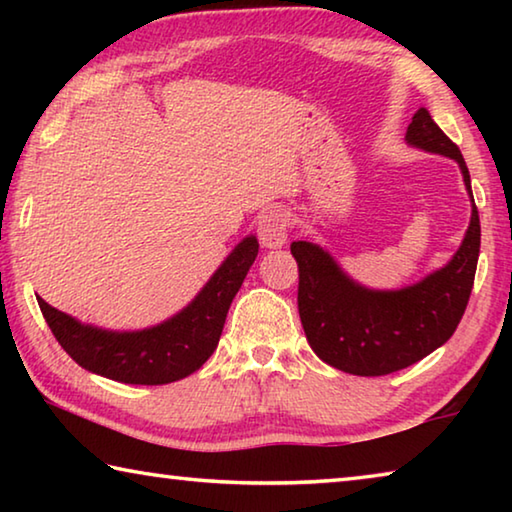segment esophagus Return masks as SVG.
I'll return each instance as SVG.
<instances>
[{"label": "esophagus", "mask_w": 512, "mask_h": 512, "mask_svg": "<svg viewBox=\"0 0 512 512\" xmlns=\"http://www.w3.org/2000/svg\"><path fill=\"white\" fill-rule=\"evenodd\" d=\"M259 241L266 248H280L287 244L289 237V214L284 210H268L262 214L257 225Z\"/></svg>", "instance_id": "esophagus-1"}]
</instances>
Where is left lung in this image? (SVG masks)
Returning <instances> with one entry per match:
<instances>
[{
  "mask_svg": "<svg viewBox=\"0 0 512 512\" xmlns=\"http://www.w3.org/2000/svg\"><path fill=\"white\" fill-rule=\"evenodd\" d=\"M406 142L454 158L472 196L461 149L440 131L427 108L413 115ZM479 248L481 223L474 196L470 228L452 262L402 291L363 289L341 273L323 248L293 241L291 253L300 275L298 311L311 350L329 366L361 377L391 375L424 359L447 343L461 323L474 287Z\"/></svg>",
  "mask_w": 512,
  "mask_h": 512,
  "instance_id": "1",
  "label": "left lung"
}]
</instances>
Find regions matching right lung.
Wrapping results in <instances>:
<instances>
[{
	"instance_id": "add662e5",
	"label": "right lung",
	"mask_w": 512,
	"mask_h": 512,
	"mask_svg": "<svg viewBox=\"0 0 512 512\" xmlns=\"http://www.w3.org/2000/svg\"><path fill=\"white\" fill-rule=\"evenodd\" d=\"M259 244L246 237L232 250L192 305L158 327L106 332L63 314L38 298L47 325L81 368L124 384L160 386L192 375L219 345L232 298L253 266Z\"/></svg>"
}]
</instances>
